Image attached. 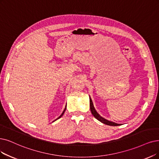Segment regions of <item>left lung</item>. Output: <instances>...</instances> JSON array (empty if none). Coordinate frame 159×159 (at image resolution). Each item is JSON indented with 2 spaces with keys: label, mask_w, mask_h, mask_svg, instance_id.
I'll return each mask as SVG.
<instances>
[{
  "label": "left lung",
  "mask_w": 159,
  "mask_h": 159,
  "mask_svg": "<svg viewBox=\"0 0 159 159\" xmlns=\"http://www.w3.org/2000/svg\"><path fill=\"white\" fill-rule=\"evenodd\" d=\"M89 101H90V109H91V113L93 114V116L95 118H96L97 120H98L99 121H100L101 123H104L105 125H110V126H119V125H120V124H118V123H116L110 121V120H107V119H104V117L100 116L99 114L97 113L96 110H95L94 107V105H93V101H92V100H91L90 97H89Z\"/></svg>",
  "instance_id": "left-lung-1"
}]
</instances>
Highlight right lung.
Returning <instances> with one entry per match:
<instances>
[{
    "label": "right lung",
    "instance_id": "add662e5",
    "mask_svg": "<svg viewBox=\"0 0 159 159\" xmlns=\"http://www.w3.org/2000/svg\"><path fill=\"white\" fill-rule=\"evenodd\" d=\"M66 106H65V108L64 111H62V114H61V116H59V117H58L57 119H55V120H57V119H59V118H61V117H62V116H63V114H64V113H65V110H66ZM55 120H53V122H54V121H55Z\"/></svg>",
    "mask_w": 159,
    "mask_h": 159
}]
</instances>
